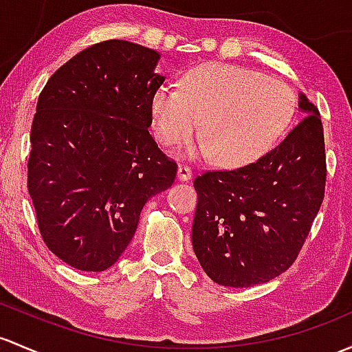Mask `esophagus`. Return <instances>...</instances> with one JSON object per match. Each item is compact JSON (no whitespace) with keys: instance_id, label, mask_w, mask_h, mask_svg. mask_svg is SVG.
Returning a JSON list of instances; mask_svg holds the SVG:
<instances>
[{"instance_id":"esophagus-1","label":"esophagus","mask_w":352,"mask_h":352,"mask_svg":"<svg viewBox=\"0 0 352 352\" xmlns=\"http://www.w3.org/2000/svg\"><path fill=\"white\" fill-rule=\"evenodd\" d=\"M180 180H190L192 179V168L188 165H179V172H177Z\"/></svg>"}]
</instances>
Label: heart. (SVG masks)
<instances>
[{
	"label": "heart",
	"mask_w": 352,
	"mask_h": 352,
	"mask_svg": "<svg viewBox=\"0 0 352 352\" xmlns=\"http://www.w3.org/2000/svg\"><path fill=\"white\" fill-rule=\"evenodd\" d=\"M158 140L175 148L201 129L206 155L219 164L241 166L272 150L295 113L294 92L282 80L228 64H206L190 70L182 89L160 87L151 101Z\"/></svg>",
	"instance_id": "1"
}]
</instances>
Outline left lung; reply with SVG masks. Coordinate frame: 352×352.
I'll return each instance as SVG.
<instances>
[{
    "label": "left lung",
    "instance_id": "1",
    "mask_svg": "<svg viewBox=\"0 0 352 352\" xmlns=\"http://www.w3.org/2000/svg\"><path fill=\"white\" fill-rule=\"evenodd\" d=\"M298 106L307 116L272 151L239 168L195 177L192 246L217 285L270 282L295 263L309 236L327 165L319 111L303 94Z\"/></svg>",
    "mask_w": 352,
    "mask_h": 352
}]
</instances>
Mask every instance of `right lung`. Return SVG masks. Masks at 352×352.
Masks as SVG:
<instances>
[{
  "label": "right lung",
  "mask_w": 352,
  "mask_h": 352,
  "mask_svg": "<svg viewBox=\"0 0 352 352\" xmlns=\"http://www.w3.org/2000/svg\"><path fill=\"white\" fill-rule=\"evenodd\" d=\"M160 54L106 40L55 70L33 116L28 194L47 248L80 272L118 261L151 195L177 175L157 145L151 101Z\"/></svg>",
  "instance_id": "right-lung-1"
}]
</instances>
